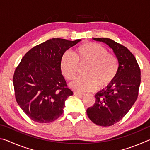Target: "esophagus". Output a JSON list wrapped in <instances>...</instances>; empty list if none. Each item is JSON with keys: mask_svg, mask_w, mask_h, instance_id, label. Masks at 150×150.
<instances>
[{"mask_svg": "<svg viewBox=\"0 0 150 150\" xmlns=\"http://www.w3.org/2000/svg\"><path fill=\"white\" fill-rule=\"evenodd\" d=\"M73 93H74V95H78V96H83V95H85V94L81 93H79V92H77V91H74V92H73Z\"/></svg>", "mask_w": 150, "mask_h": 150, "instance_id": "obj_1", "label": "esophagus"}]
</instances>
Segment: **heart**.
I'll use <instances>...</instances> for the list:
<instances>
[{
  "label": "heart",
  "instance_id": "obj_1",
  "mask_svg": "<svg viewBox=\"0 0 150 150\" xmlns=\"http://www.w3.org/2000/svg\"><path fill=\"white\" fill-rule=\"evenodd\" d=\"M79 64H87L84 76L76 79L71 84L73 89L91 91L103 88L115 80L118 71L116 55L98 43L87 42L76 48L75 54L65 52L60 62V69L67 80H73L77 75Z\"/></svg>",
  "mask_w": 150,
  "mask_h": 150
}]
</instances>
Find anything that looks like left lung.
Instances as JSON below:
<instances>
[{"label":"left lung","mask_w":150,"mask_h":150,"mask_svg":"<svg viewBox=\"0 0 150 150\" xmlns=\"http://www.w3.org/2000/svg\"><path fill=\"white\" fill-rule=\"evenodd\" d=\"M93 40L107 44L118 61L115 80L96 94L95 104L87 110L93 123L110 126L122 120L136 102L141 82L140 69L134 55L125 46L106 38Z\"/></svg>","instance_id":"left-lung-1"}]
</instances>
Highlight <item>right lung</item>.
I'll return each instance as SVG.
<instances>
[{
  "mask_svg": "<svg viewBox=\"0 0 150 150\" xmlns=\"http://www.w3.org/2000/svg\"><path fill=\"white\" fill-rule=\"evenodd\" d=\"M81 40H48L29 50L17 66L13 76L15 98L33 121L52 122L63 114L65 100L73 91L62 74L61 59Z\"/></svg>",
  "mask_w": 150,
  "mask_h": 150,
  "instance_id": "right-lung-1",
  "label": "right lung"
}]
</instances>
